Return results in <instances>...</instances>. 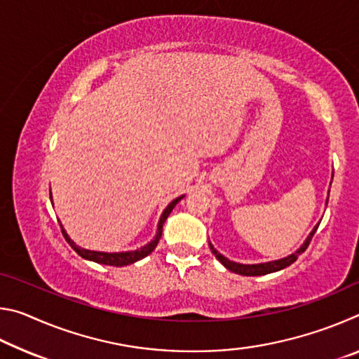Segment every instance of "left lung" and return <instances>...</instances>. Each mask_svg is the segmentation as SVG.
I'll return each instance as SVG.
<instances>
[{"mask_svg":"<svg viewBox=\"0 0 359 359\" xmlns=\"http://www.w3.org/2000/svg\"><path fill=\"white\" fill-rule=\"evenodd\" d=\"M318 224L313 228L311 236H309L307 241L304 242V245L299 248V250H297L293 255H290V257H287V258H282V259H277V261H271V263H263V264H239V263H234V261H229L228 258H224L223 255L218 253L214 247H212L210 244L209 245H210L212 253L215 255V258L220 261V263L224 267H226V269H229L231 272H236V274H241V276H250V277L252 276H264V274H271V272L285 269V267H287V266L293 264L294 261L297 259V257H299V255L309 247V244H311V241L313 238L315 231L318 229Z\"/></svg>","mask_w":359,"mask_h":359,"instance_id":"left-lung-1","label":"left lung"}]
</instances>
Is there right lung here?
I'll list each match as a JSON object with an SVG mask.
<instances>
[{"instance_id": "add662e5", "label": "right lung", "mask_w": 359, "mask_h": 359, "mask_svg": "<svg viewBox=\"0 0 359 359\" xmlns=\"http://www.w3.org/2000/svg\"><path fill=\"white\" fill-rule=\"evenodd\" d=\"M184 196H180L177 199H174V201L168 205V208L165 209V212H163V215L160 218V223H158V233L155 236V239L150 242V244L144 245L142 248H139V250H135V252H123V253H102V252H92V250H85V248H81L77 247L74 242H72L68 234L65 233V229L62 228V233L65 236V239L68 244L74 248V250L81 255L82 258L85 259H90V261H95V263H100V264H107V266H126V264H133L136 263V261L142 259L144 257H147V255H150L151 252L155 250V247L158 245V241H160L161 238V233H163V224H165L168 215L171 214V210L174 209V205L177 204L180 199ZM62 226V224H60Z\"/></svg>"}]
</instances>
